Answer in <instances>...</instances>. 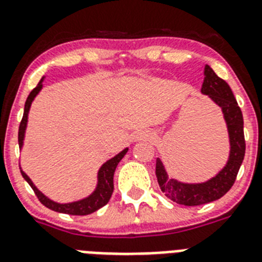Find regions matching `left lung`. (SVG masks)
Segmentation results:
<instances>
[{"instance_id":"8db88e82","label":"left lung","mask_w":262,"mask_h":262,"mask_svg":"<svg viewBox=\"0 0 262 262\" xmlns=\"http://www.w3.org/2000/svg\"><path fill=\"white\" fill-rule=\"evenodd\" d=\"M203 75L205 78L201 92L222 108L230 139V155L226 165L214 177L196 184L181 182L169 177L163 161L157 157L156 177L160 189L169 200L184 206L205 205L222 198L232 187L245 155L244 120L230 85L217 77L209 66H205Z\"/></svg>"}]
</instances>
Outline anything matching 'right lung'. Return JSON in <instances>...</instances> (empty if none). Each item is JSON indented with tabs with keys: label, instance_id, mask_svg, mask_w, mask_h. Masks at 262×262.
<instances>
[{
	"label": "right lung",
	"instance_id": "add662e5",
	"mask_svg": "<svg viewBox=\"0 0 262 262\" xmlns=\"http://www.w3.org/2000/svg\"><path fill=\"white\" fill-rule=\"evenodd\" d=\"M46 76L41 77V80L39 81V84L36 85V88L32 90L31 93L29 94L26 99V103H25V111H23V118L20 120L19 124V131H18V143H19V148L22 149L23 142H25V134H26V127L27 122H29V113L30 107H31L32 101L35 99V97L38 96L39 92L43 88V81H45ZM128 148H124L123 151L119 152L118 155H115L114 157H111L110 160H107L105 164H102V166L99 168L98 174H97V186L94 189V191L90 195L85 196L82 200L75 201V202H69V203H59L55 202V201L50 200L47 195L41 193L38 187L34 185V182L31 181V178L23 172L22 168H20V173H22L23 178L29 182L30 186L32 187V190L35 191L36 196L39 198L43 205L48 209L53 210V211L62 212V214H69V215H89L92 212L97 211L101 207L106 205V203L110 201L111 194H113V190H114V172L117 169L119 161L124 157V155L127 154Z\"/></svg>",
	"mask_w": 262,
	"mask_h": 262
}]
</instances>
